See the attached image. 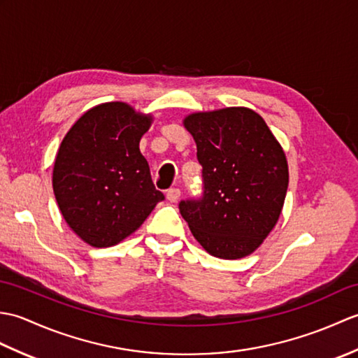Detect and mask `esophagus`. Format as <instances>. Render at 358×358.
<instances>
[{
    "instance_id": "obj_1",
    "label": "esophagus",
    "mask_w": 358,
    "mask_h": 358,
    "mask_svg": "<svg viewBox=\"0 0 358 358\" xmlns=\"http://www.w3.org/2000/svg\"><path fill=\"white\" fill-rule=\"evenodd\" d=\"M180 195H181V191L178 187H171L169 191L166 192L167 200H169L171 203H177L180 200Z\"/></svg>"
}]
</instances>
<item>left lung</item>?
<instances>
[{
  "instance_id": "obj_1",
  "label": "left lung",
  "mask_w": 358,
  "mask_h": 358,
  "mask_svg": "<svg viewBox=\"0 0 358 358\" xmlns=\"http://www.w3.org/2000/svg\"><path fill=\"white\" fill-rule=\"evenodd\" d=\"M201 164V199L180 201L196 241L210 255L237 260L277 224L289 183L283 149L248 108L196 112L185 118Z\"/></svg>"
}]
</instances>
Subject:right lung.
Returning a JSON list of instances; mask_svg holds the SVG:
<instances>
[{
    "label": "right lung",
    "instance_id": "right-lung-1",
    "mask_svg": "<svg viewBox=\"0 0 358 358\" xmlns=\"http://www.w3.org/2000/svg\"><path fill=\"white\" fill-rule=\"evenodd\" d=\"M150 123V115L126 103H104L89 109L62 141L53 194L66 223L87 245H117L164 200L140 152Z\"/></svg>",
    "mask_w": 358,
    "mask_h": 358
}]
</instances>
